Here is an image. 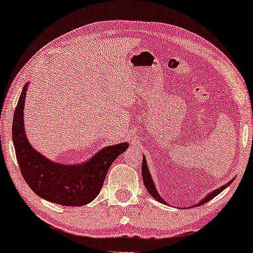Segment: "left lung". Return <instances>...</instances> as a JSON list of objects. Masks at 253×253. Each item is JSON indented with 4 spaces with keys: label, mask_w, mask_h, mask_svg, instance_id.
<instances>
[{
    "label": "left lung",
    "mask_w": 253,
    "mask_h": 253,
    "mask_svg": "<svg viewBox=\"0 0 253 253\" xmlns=\"http://www.w3.org/2000/svg\"><path fill=\"white\" fill-rule=\"evenodd\" d=\"M141 175H143V181H144V184H145V186H146V189H147V191H148V193H150V195L153 197L154 199H157L158 202H160V203H164V204H166V202L164 199L161 198L160 197V195H159L158 193V191H157V189H155V186H154V183H153V181H152V177H151V174H150V171H148V168H147V165H146V161H145V158L143 159V165H141ZM233 182V181H230V182H228L227 184H224V185H222L221 186V188H219V189H216L215 191H212L210 193V195H207L205 198H204L203 200H200V202L197 204L196 206H200V205H204V204H206L207 202H210L211 199H213L214 197L215 196H217L219 195V193L222 191V190H224L227 188L228 185L230 184V183Z\"/></svg>",
    "instance_id": "obj_1"
}]
</instances>
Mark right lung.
<instances>
[{
    "mask_svg": "<svg viewBox=\"0 0 253 253\" xmlns=\"http://www.w3.org/2000/svg\"><path fill=\"white\" fill-rule=\"evenodd\" d=\"M27 85L19 96L12 122V140L19 169L27 185L41 198L63 206H83L98 197L107 171L126 152L127 143L107 146L91 160L77 166L51 162L31 146L24 130V103Z\"/></svg>",
    "mask_w": 253,
    "mask_h": 253,
    "instance_id": "add662e5",
    "label": "right lung"
}]
</instances>
